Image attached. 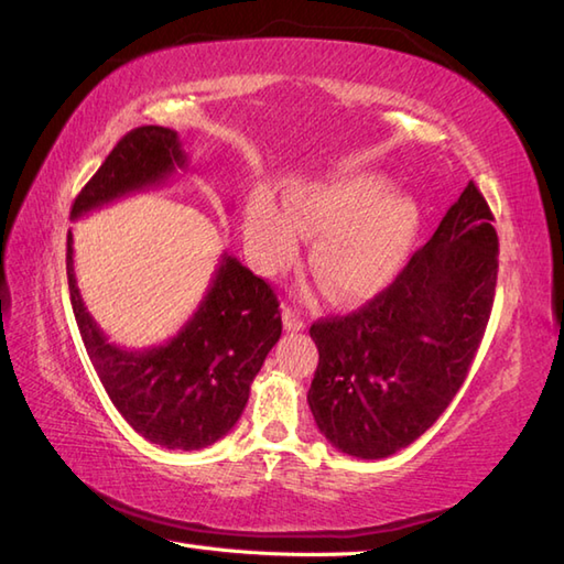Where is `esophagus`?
I'll use <instances>...</instances> for the list:
<instances>
[{
    "label": "esophagus",
    "instance_id": "esophagus-1",
    "mask_svg": "<svg viewBox=\"0 0 564 564\" xmlns=\"http://www.w3.org/2000/svg\"><path fill=\"white\" fill-rule=\"evenodd\" d=\"M282 321H284V330L296 333V330H304L306 328V321L302 318V314H299L296 308H290V306L282 311Z\"/></svg>",
    "mask_w": 564,
    "mask_h": 564
}]
</instances>
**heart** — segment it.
Listing matches in <instances>:
<instances>
[{
    "instance_id": "obj_1",
    "label": "heart",
    "mask_w": 564,
    "mask_h": 564,
    "mask_svg": "<svg viewBox=\"0 0 564 564\" xmlns=\"http://www.w3.org/2000/svg\"><path fill=\"white\" fill-rule=\"evenodd\" d=\"M420 229V207L391 181L373 171H347L311 181L286 193L284 209L268 195L246 207V246L262 274L292 265L299 243L317 239L308 268L330 296L355 302L391 282L410 253Z\"/></svg>"
}]
</instances>
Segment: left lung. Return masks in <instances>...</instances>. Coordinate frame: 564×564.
<instances>
[{
    "label": "left lung",
    "instance_id": "8db88e82",
    "mask_svg": "<svg viewBox=\"0 0 564 564\" xmlns=\"http://www.w3.org/2000/svg\"><path fill=\"white\" fill-rule=\"evenodd\" d=\"M470 181L432 239L359 311L311 325L318 369L308 408L335 448L386 458L452 403L490 321L499 241Z\"/></svg>",
    "mask_w": 564,
    "mask_h": 564
}]
</instances>
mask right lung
<instances>
[{"instance_id": "add662e5", "label": "right lung", "mask_w": 564, "mask_h": 564, "mask_svg": "<svg viewBox=\"0 0 564 564\" xmlns=\"http://www.w3.org/2000/svg\"><path fill=\"white\" fill-rule=\"evenodd\" d=\"M178 132L144 124L128 132L82 187L72 219L185 169ZM67 234V280L72 311L91 365L112 405L147 442L197 452L234 430L248 403L250 383L282 335L280 302L272 286L224 253L193 318L169 343L124 349L108 343L86 311L72 265Z\"/></svg>"}]
</instances>
